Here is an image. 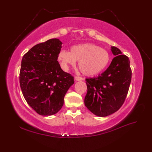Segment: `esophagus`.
Instances as JSON below:
<instances>
[{
  "mask_svg": "<svg viewBox=\"0 0 152 152\" xmlns=\"http://www.w3.org/2000/svg\"><path fill=\"white\" fill-rule=\"evenodd\" d=\"M74 79L76 81H81V80H83L84 79L82 77H78V76H75L74 77Z\"/></svg>",
  "mask_w": 152,
  "mask_h": 152,
  "instance_id": "esophagus-1",
  "label": "esophagus"
}]
</instances>
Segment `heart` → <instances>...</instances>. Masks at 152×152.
<instances>
[{"mask_svg":"<svg viewBox=\"0 0 152 152\" xmlns=\"http://www.w3.org/2000/svg\"><path fill=\"white\" fill-rule=\"evenodd\" d=\"M58 60L63 70L74 66L79 61V67L85 75L98 74L107 66L110 60L108 50L94 44H82L73 45L69 52L62 50L58 54Z\"/></svg>","mask_w":152,"mask_h":152,"instance_id":"1","label":"heart"}]
</instances>
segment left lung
<instances>
[{
  "mask_svg": "<svg viewBox=\"0 0 152 152\" xmlns=\"http://www.w3.org/2000/svg\"><path fill=\"white\" fill-rule=\"evenodd\" d=\"M115 58L110 66L98 77L86 79V107L98 117H107L121 107L131 84L130 61L121 50L111 47Z\"/></svg>",
  "mask_w": 152,
  "mask_h": 152,
  "instance_id": "obj_1",
  "label": "left lung"
}]
</instances>
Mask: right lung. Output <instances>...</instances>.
I'll return each instance as SVG.
<instances>
[{"label":"right lung","instance_id":"1","mask_svg":"<svg viewBox=\"0 0 152 152\" xmlns=\"http://www.w3.org/2000/svg\"><path fill=\"white\" fill-rule=\"evenodd\" d=\"M58 39L35 45L22 58L20 83L26 102L40 115H52L62 108L64 97L74 83L58 61L62 48Z\"/></svg>","mask_w":152,"mask_h":152}]
</instances>
